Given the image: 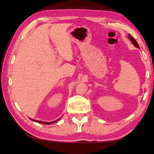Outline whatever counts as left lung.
<instances>
[{
  "label": "left lung",
  "mask_w": 154,
  "mask_h": 154,
  "mask_svg": "<svg viewBox=\"0 0 154 154\" xmlns=\"http://www.w3.org/2000/svg\"><path fill=\"white\" fill-rule=\"evenodd\" d=\"M128 38L130 39V41H131L132 42V43L133 44V45L136 47V48H139V45H138V43H137V42L136 41V40L134 39V38L132 37V36L130 35H128Z\"/></svg>",
  "instance_id": "1"
}]
</instances>
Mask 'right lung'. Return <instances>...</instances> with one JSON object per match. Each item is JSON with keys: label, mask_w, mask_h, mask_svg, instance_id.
Returning <instances> with one entry per match:
<instances>
[{"label": "right lung", "mask_w": 154, "mask_h": 154, "mask_svg": "<svg viewBox=\"0 0 154 154\" xmlns=\"http://www.w3.org/2000/svg\"><path fill=\"white\" fill-rule=\"evenodd\" d=\"M30 119H31V120H32L34 122H38V123H40V124H53V123H54V122L58 121L59 119H60V118H59L58 119H56V120H55V121H53V122H42V121H39V120H36V119H31V118H30Z\"/></svg>", "instance_id": "obj_1"}]
</instances>
